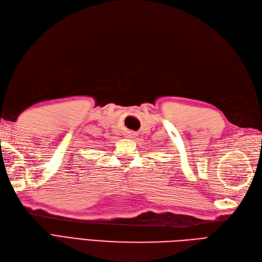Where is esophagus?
I'll list each match as a JSON object with an SVG mask.
<instances>
[{"label":"esophagus","mask_w":262,"mask_h":262,"mask_svg":"<svg viewBox=\"0 0 262 262\" xmlns=\"http://www.w3.org/2000/svg\"><path fill=\"white\" fill-rule=\"evenodd\" d=\"M134 136H136V134H134L133 132H131V131L128 132V137H129V138H134Z\"/></svg>","instance_id":"34e87169"}]
</instances>
